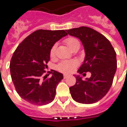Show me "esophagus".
I'll return each instance as SVG.
<instances>
[{
  "instance_id": "34e87169",
  "label": "esophagus",
  "mask_w": 127,
  "mask_h": 127,
  "mask_svg": "<svg viewBox=\"0 0 127 127\" xmlns=\"http://www.w3.org/2000/svg\"><path fill=\"white\" fill-rule=\"evenodd\" d=\"M69 75H67V74H64V79H66V78H68Z\"/></svg>"
}]
</instances>
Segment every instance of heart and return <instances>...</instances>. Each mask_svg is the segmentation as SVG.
<instances>
[{"label": "heart", "instance_id": "b5f03b06", "mask_svg": "<svg viewBox=\"0 0 127 127\" xmlns=\"http://www.w3.org/2000/svg\"><path fill=\"white\" fill-rule=\"evenodd\" d=\"M64 42L71 51H73L74 49H75L76 48H79L80 46L79 40L74 37H68L65 39ZM55 48L56 46L55 45L51 49V52H50L51 57H54L55 55ZM76 65H77V63L75 61H65V62H61L57 66V69L58 70L63 73H70L74 70V69L75 68Z\"/></svg>", "mask_w": 127, "mask_h": 127}]
</instances>
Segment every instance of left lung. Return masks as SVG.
<instances>
[{"label": "left lung", "mask_w": 127, "mask_h": 127, "mask_svg": "<svg viewBox=\"0 0 127 127\" xmlns=\"http://www.w3.org/2000/svg\"><path fill=\"white\" fill-rule=\"evenodd\" d=\"M66 31L79 38L84 47L85 59L78 72L92 74L85 80L74 75L76 82L70 88L71 96L77 102L92 104L105 96L111 88L117 68L116 53L108 39L91 28L81 27Z\"/></svg>", "instance_id": "left-lung-1"}]
</instances>
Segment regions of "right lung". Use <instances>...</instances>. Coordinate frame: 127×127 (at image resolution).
<instances>
[{
	"label": "right lung",
	"instance_id": "1",
	"mask_svg": "<svg viewBox=\"0 0 127 127\" xmlns=\"http://www.w3.org/2000/svg\"><path fill=\"white\" fill-rule=\"evenodd\" d=\"M68 34L64 30L35 31L17 47L10 62L11 79L16 92L22 98L35 105L51 102L55 97L57 85L63 79V74L55 70L46 79L45 72L54 44Z\"/></svg>",
	"mask_w": 127,
	"mask_h": 127
}]
</instances>
